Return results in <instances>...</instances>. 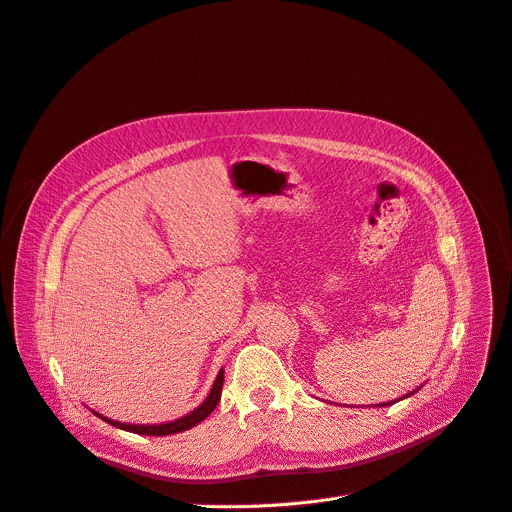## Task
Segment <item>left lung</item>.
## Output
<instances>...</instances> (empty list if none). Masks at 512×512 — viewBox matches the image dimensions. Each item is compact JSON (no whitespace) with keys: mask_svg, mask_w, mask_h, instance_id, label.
Segmentation results:
<instances>
[{"mask_svg":"<svg viewBox=\"0 0 512 512\" xmlns=\"http://www.w3.org/2000/svg\"><path fill=\"white\" fill-rule=\"evenodd\" d=\"M420 387H422V385H420ZM420 387H418V389H420ZM418 389H414V391H412V393H416V391H418ZM412 393H408V395H404V397H410V395H412ZM391 404H395V402H387V404H385V406H391ZM379 406H383V404H379Z\"/></svg>","mask_w":512,"mask_h":512,"instance_id":"left-lung-1","label":"left lung"}]
</instances>
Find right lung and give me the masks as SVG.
<instances>
[{
  "instance_id": "obj_1",
  "label": "right lung",
  "mask_w": 512,
  "mask_h": 512,
  "mask_svg": "<svg viewBox=\"0 0 512 512\" xmlns=\"http://www.w3.org/2000/svg\"><path fill=\"white\" fill-rule=\"evenodd\" d=\"M221 387H224V370H219L217 379L207 395L205 402L198 406L196 410H192L190 414L177 418V420H171V422H163V425H127V422H117V420H110L98 412H94L96 416H100L104 422H108V425H113L117 429H123V431H129V433H138V435H152V437H161V435H175V433H182V431H188L192 427H196L198 422H203L213 410L215 406L219 404V397H221Z\"/></svg>"
}]
</instances>
